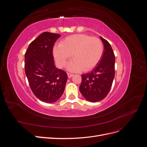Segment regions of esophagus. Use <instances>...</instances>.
I'll list each match as a JSON object with an SVG mask.
<instances>
[{
    "label": "esophagus",
    "instance_id": "1",
    "mask_svg": "<svg viewBox=\"0 0 147 147\" xmlns=\"http://www.w3.org/2000/svg\"><path fill=\"white\" fill-rule=\"evenodd\" d=\"M67 76H68L69 78H71V77H72L74 76V74H70V73H67Z\"/></svg>",
    "mask_w": 147,
    "mask_h": 147
}]
</instances>
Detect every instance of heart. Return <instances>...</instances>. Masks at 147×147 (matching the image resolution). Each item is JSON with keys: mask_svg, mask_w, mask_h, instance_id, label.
<instances>
[{"mask_svg": "<svg viewBox=\"0 0 147 147\" xmlns=\"http://www.w3.org/2000/svg\"><path fill=\"white\" fill-rule=\"evenodd\" d=\"M103 43L99 38L84 34L69 35L61 40L53 50V55L60 67H63L72 57L68 65L71 72L89 71L96 66L103 55Z\"/></svg>", "mask_w": 147, "mask_h": 147, "instance_id": "1", "label": "heart"}]
</instances>
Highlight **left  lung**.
I'll return each mask as SVG.
<instances>
[{"label":"left lung","mask_w":147,"mask_h":147,"mask_svg":"<svg viewBox=\"0 0 147 147\" xmlns=\"http://www.w3.org/2000/svg\"><path fill=\"white\" fill-rule=\"evenodd\" d=\"M104 50L100 61L91 72L83 74L80 91L87 100L99 102L108 94L115 77V57L110 44L100 37Z\"/></svg>","instance_id":"8db88e82"}]
</instances>
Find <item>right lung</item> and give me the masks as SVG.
<instances>
[{
    "instance_id": "1",
    "label": "right lung",
    "mask_w": 147,
    "mask_h": 147,
    "mask_svg": "<svg viewBox=\"0 0 147 147\" xmlns=\"http://www.w3.org/2000/svg\"><path fill=\"white\" fill-rule=\"evenodd\" d=\"M58 34L45 32L30 43L24 55V69L29 86L38 99L53 103L64 91L67 75L57 69L53 55V48Z\"/></svg>"
}]
</instances>
